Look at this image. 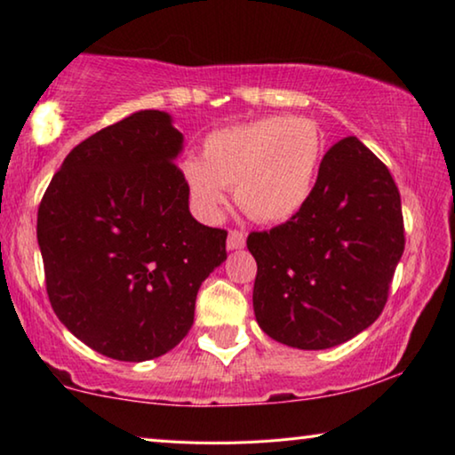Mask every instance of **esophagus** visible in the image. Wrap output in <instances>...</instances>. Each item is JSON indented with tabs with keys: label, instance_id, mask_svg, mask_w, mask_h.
I'll list each match as a JSON object with an SVG mask.
<instances>
[{
	"label": "esophagus",
	"instance_id": "34e87169",
	"mask_svg": "<svg viewBox=\"0 0 455 455\" xmlns=\"http://www.w3.org/2000/svg\"><path fill=\"white\" fill-rule=\"evenodd\" d=\"M245 245V235L241 231H228L227 247L228 250H241Z\"/></svg>",
	"mask_w": 455,
	"mask_h": 455
}]
</instances>
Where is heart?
<instances>
[{
    "instance_id": "b5f03b06",
    "label": "heart",
    "mask_w": 455,
    "mask_h": 455,
    "mask_svg": "<svg viewBox=\"0 0 455 455\" xmlns=\"http://www.w3.org/2000/svg\"><path fill=\"white\" fill-rule=\"evenodd\" d=\"M323 134L313 119L270 115L205 136L204 153L182 161L187 193L204 220L227 208V187L247 216L262 224L294 218L317 182Z\"/></svg>"
}]
</instances>
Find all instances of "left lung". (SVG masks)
Instances as JSON below:
<instances>
[{
    "mask_svg": "<svg viewBox=\"0 0 455 455\" xmlns=\"http://www.w3.org/2000/svg\"><path fill=\"white\" fill-rule=\"evenodd\" d=\"M403 247L393 176L359 138H344L321 161L307 205L247 237L258 325L302 350L350 340L380 317Z\"/></svg>",
    "mask_w": 455,
    "mask_h": 455,
    "instance_id": "1",
    "label": "left lung"
}]
</instances>
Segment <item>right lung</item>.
Segmentation results:
<instances>
[{
	"label": "right lung",
	"mask_w": 455,
	"mask_h": 455,
	"mask_svg": "<svg viewBox=\"0 0 455 455\" xmlns=\"http://www.w3.org/2000/svg\"><path fill=\"white\" fill-rule=\"evenodd\" d=\"M185 136L140 111L79 142L37 212L45 287L60 323L117 361L165 355L193 325L227 231L197 222L174 161Z\"/></svg>",
	"instance_id": "add662e5"
}]
</instances>
